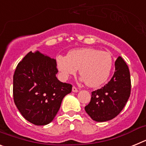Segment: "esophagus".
Returning <instances> with one entry per match:
<instances>
[{"mask_svg":"<svg viewBox=\"0 0 146 146\" xmlns=\"http://www.w3.org/2000/svg\"><path fill=\"white\" fill-rule=\"evenodd\" d=\"M72 91L74 93L77 92V91H78V89H77L75 86H73V87H72Z\"/></svg>","mask_w":146,"mask_h":146,"instance_id":"obj_1","label":"esophagus"}]
</instances>
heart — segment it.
<instances>
[{"mask_svg":"<svg viewBox=\"0 0 146 146\" xmlns=\"http://www.w3.org/2000/svg\"><path fill=\"white\" fill-rule=\"evenodd\" d=\"M56 65L63 79L74 75L79 69L85 83L89 87L96 88L109 77L113 58L109 52L98 49H77L69 51L67 55H57Z\"/></svg>","mask_w":146,"mask_h":146,"instance_id":"heart-1","label":"heart"}]
</instances>
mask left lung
<instances>
[{"label":"left lung","mask_w":146,"mask_h":146,"mask_svg":"<svg viewBox=\"0 0 146 146\" xmlns=\"http://www.w3.org/2000/svg\"><path fill=\"white\" fill-rule=\"evenodd\" d=\"M131 93L128 66L119 56L115 62V72L104 87L91 92V102L85 107L94 121L104 122L116 117L124 108Z\"/></svg>","instance_id":"obj_1"}]
</instances>
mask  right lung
<instances>
[{
  "label": "right lung",
  "instance_id": "add662e5",
  "mask_svg": "<svg viewBox=\"0 0 146 146\" xmlns=\"http://www.w3.org/2000/svg\"><path fill=\"white\" fill-rule=\"evenodd\" d=\"M56 60L38 51L29 52L13 77L14 102L24 118L37 126L50 123L72 86L56 77Z\"/></svg>",
  "mask_w": 146,
  "mask_h": 146
}]
</instances>
